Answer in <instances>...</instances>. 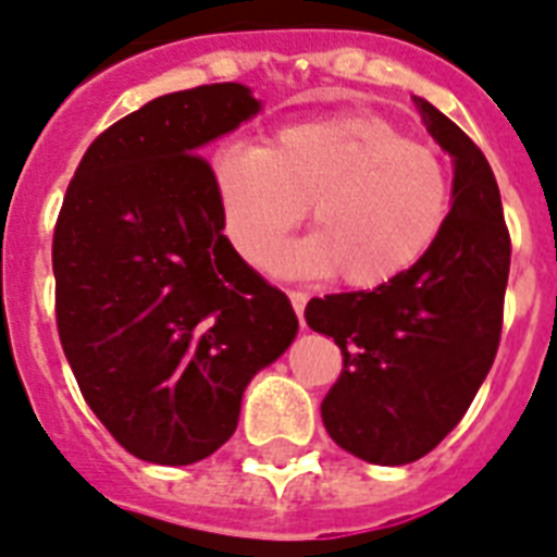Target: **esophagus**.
<instances>
[{
  "mask_svg": "<svg viewBox=\"0 0 557 557\" xmlns=\"http://www.w3.org/2000/svg\"><path fill=\"white\" fill-rule=\"evenodd\" d=\"M288 300H292V306H295L297 318H304L306 300H309V297H306V292H300V288H292V292H288Z\"/></svg>",
  "mask_w": 557,
  "mask_h": 557,
  "instance_id": "esophagus-1",
  "label": "esophagus"
}]
</instances>
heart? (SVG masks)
Segmentation results:
<instances>
[{"instance_id": "heart-1", "label": "heart", "mask_w": 557, "mask_h": 557, "mask_svg": "<svg viewBox=\"0 0 557 557\" xmlns=\"http://www.w3.org/2000/svg\"><path fill=\"white\" fill-rule=\"evenodd\" d=\"M213 182L227 234L262 260L306 216L314 236L280 257L286 271L332 274L379 288L410 271L440 239L450 178L436 150L410 141L387 117H318L288 124L265 147H225Z\"/></svg>"}]
</instances>
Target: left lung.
<instances>
[{"mask_svg":"<svg viewBox=\"0 0 557 557\" xmlns=\"http://www.w3.org/2000/svg\"><path fill=\"white\" fill-rule=\"evenodd\" d=\"M413 103L454 159L440 239L387 286L306 306V323L344 356L321 405L323 424L372 466L416 462L457 428L497 356L509 283V227L483 150L433 103Z\"/></svg>","mask_w":557,"mask_h":557,"instance_id":"left-lung-1","label":"left lung"}]
</instances>
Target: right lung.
<instances>
[{
    "instance_id": "obj_1",
    "label": "right lung",
    "mask_w": 557,
    "mask_h": 557,
    "mask_svg": "<svg viewBox=\"0 0 557 557\" xmlns=\"http://www.w3.org/2000/svg\"><path fill=\"white\" fill-rule=\"evenodd\" d=\"M260 112L243 83L144 103L100 133L57 216V332L86 405L133 457L222 448L248 381L297 335L288 297L222 234L205 144Z\"/></svg>"
}]
</instances>
